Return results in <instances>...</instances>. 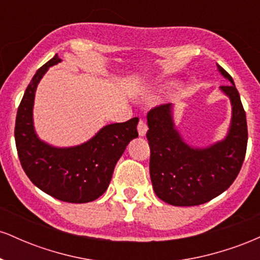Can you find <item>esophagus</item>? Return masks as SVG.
<instances>
[{
  "label": "esophagus",
  "instance_id": "34e87169",
  "mask_svg": "<svg viewBox=\"0 0 260 260\" xmlns=\"http://www.w3.org/2000/svg\"><path fill=\"white\" fill-rule=\"evenodd\" d=\"M148 132V126L144 121H139L138 123V133L140 137H145V134Z\"/></svg>",
  "mask_w": 260,
  "mask_h": 260
}]
</instances>
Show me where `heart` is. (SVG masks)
<instances>
[{"instance_id": "1", "label": "heart", "mask_w": 260, "mask_h": 260, "mask_svg": "<svg viewBox=\"0 0 260 260\" xmlns=\"http://www.w3.org/2000/svg\"><path fill=\"white\" fill-rule=\"evenodd\" d=\"M170 86H171V84H168V85H164V89H166V88H170Z\"/></svg>"}]
</instances>
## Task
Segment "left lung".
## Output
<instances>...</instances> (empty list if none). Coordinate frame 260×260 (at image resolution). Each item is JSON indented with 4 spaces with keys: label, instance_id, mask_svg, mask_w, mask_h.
I'll use <instances>...</instances> for the list:
<instances>
[{
    "label": "left lung",
    "instance_id": "1",
    "mask_svg": "<svg viewBox=\"0 0 260 260\" xmlns=\"http://www.w3.org/2000/svg\"><path fill=\"white\" fill-rule=\"evenodd\" d=\"M216 67L231 83L220 86L231 103V122L221 140L201 148L188 144L176 128L172 104L148 113L151 183L155 194L175 207L211 201L234 183L242 168L248 140L246 112L232 77Z\"/></svg>",
    "mask_w": 260,
    "mask_h": 260
}]
</instances>
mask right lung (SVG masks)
Returning a JSON list of instances; mask_svg holds the SVG:
<instances>
[{"mask_svg": "<svg viewBox=\"0 0 260 260\" xmlns=\"http://www.w3.org/2000/svg\"><path fill=\"white\" fill-rule=\"evenodd\" d=\"M61 61L55 55L32 77L18 107L14 138L22 168L39 189L62 202L88 203L105 193L118 159L138 137L139 118L106 124L74 147H55L41 140L32 118L35 92L49 68Z\"/></svg>", "mask_w": 260, "mask_h": 260, "instance_id": "1", "label": "right lung"}]
</instances>
